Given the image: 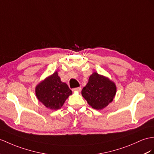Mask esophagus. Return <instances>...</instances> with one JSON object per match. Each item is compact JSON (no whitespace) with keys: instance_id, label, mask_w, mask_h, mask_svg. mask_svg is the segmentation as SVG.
<instances>
[{"instance_id":"obj_1","label":"esophagus","mask_w":154,"mask_h":154,"mask_svg":"<svg viewBox=\"0 0 154 154\" xmlns=\"http://www.w3.org/2000/svg\"><path fill=\"white\" fill-rule=\"evenodd\" d=\"M82 90V88L81 87H78L76 88H74L72 89V91H78V92H80Z\"/></svg>"}]
</instances>
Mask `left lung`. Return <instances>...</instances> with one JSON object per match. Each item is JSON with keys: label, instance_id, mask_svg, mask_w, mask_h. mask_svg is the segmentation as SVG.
I'll list each match as a JSON object with an SVG mask.
<instances>
[{"label": "left lung", "instance_id": "1", "mask_svg": "<svg viewBox=\"0 0 154 154\" xmlns=\"http://www.w3.org/2000/svg\"><path fill=\"white\" fill-rule=\"evenodd\" d=\"M116 93V85L109 78L93 72L88 83L82 90V95L93 108L101 110L113 100Z\"/></svg>", "mask_w": 154, "mask_h": 154}]
</instances>
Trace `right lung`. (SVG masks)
<instances>
[{
	"mask_svg": "<svg viewBox=\"0 0 154 154\" xmlns=\"http://www.w3.org/2000/svg\"><path fill=\"white\" fill-rule=\"evenodd\" d=\"M37 99L46 108L57 110L65 103L72 91L66 83L62 82L57 71L36 85Z\"/></svg>",
	"mask_w": 154,
	"mask_h": 154,
	"instance_id": "add662e5",
	"label": "right lung"
}]
</instances>
